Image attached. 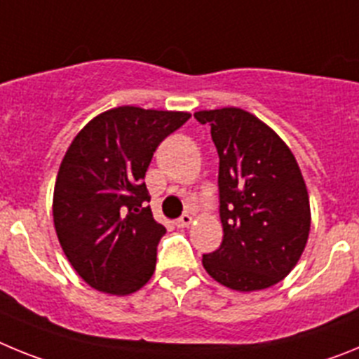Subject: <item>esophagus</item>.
Instances as JSON below:
<instances>
[{
    "label": "esophagus",
    "instance_id": "34e87169",
    "mask_svg": "<svg viewBox=\"0 0 359 359\" xmlns=\"http://www.w3.org/2000/svg\"><path fill=\"white\" fill-rule=\"evenodd\" d=\"M190 223H192V215H190V214H183L182 217L176 219V226L177 228H187Z\"/></svg>",
    "mask_w": 359,
    "mask_h": 359
}]
</instances>
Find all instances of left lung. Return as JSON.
Here are the masks:
<instances>
[{
	"label": "left lung",
	"mask_w": 359,
	"mask_h": 359,
	"mask_svg": "<svg viewBox=\"0 0 359 359\" xmlns=\"http://www.w3.org/2000/svg\"><path fill=\"white\" fill-rule=\"evenodd\" d=\"M219 154L223 243L203 255L214 280L236 291L266 290L290 273L306 248L309 196L280 136L239 107L198 111Z\"/></svg>",
	"instance_id": "1"
}]
</instances>
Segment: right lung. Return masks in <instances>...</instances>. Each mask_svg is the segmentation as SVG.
Masks as SVG:
<instances>
[{
	"instance_id": "obj_1",
	"label": "right lung",
	"mask_w": 359,
	"mask_h": 359,
	"mask_svg": "<svg viewBox=\"0 0 359 359\" xmlns=\"http://www.w3.org/2000/svg\"><path fill=\"white\" fill-rule=\"evenodd\" d=\"M189 113L122 106L73 138L57 174L53 224L73 269L91 287L129 294L156 268L163 224L152 217L145 172L158 145Z\"/></svg>"
}]
</instances>
